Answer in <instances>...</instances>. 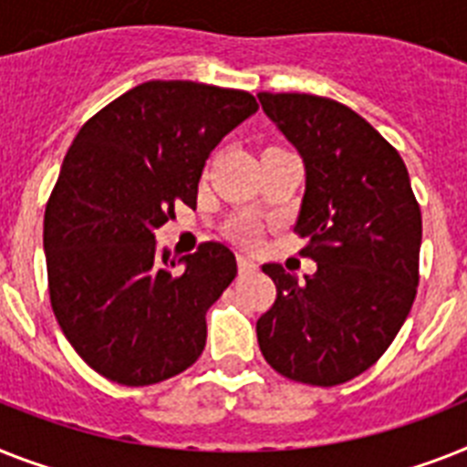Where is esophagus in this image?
<instances>
[{
    "instance_id": "obj_1",
    "label": "esophagus",
    "mask_w": 467,
    "mask_h": 467,
    "mask_svg": "<svg viewBox=\"0 0 467 467\" xmlns=\"http://www.w3.org/2000/svg\"><path fill=\"white\" fill-rule=\"evenodd\" d=\"M238 272H241V275H255L257 265L253 260H248V257L238 255Z\"/></svg>"
}]
</instances>
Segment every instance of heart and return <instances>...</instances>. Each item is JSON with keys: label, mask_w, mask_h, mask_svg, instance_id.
<instances>
[{"label": "heart", "mask_w": 467, "mask_h": 467, "mask_svg": "<svg viewBox=\"0 0 467 467\" xmlns=\"http://www.w3.org/2000/svg\"><path fill=\"white\" fill-rule=\"evenodd\" d=\"M229 234L241 245H248V248H255L257 243H260V226L255 222H250V219H238V222H234L229 226Z\"/></svg>", "instance_id": "1"}]
</instances>
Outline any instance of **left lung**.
Returning a JSON list of instances; mask_svg holds the SVG:
<instances>
[{"label":"left lung","instance_id":"1","mask_svg":"<svg viewBox=\"0 0 467 467\" xmlns=\"http://www.w3.org/2000/svg\"><path fill=\"white\" fill-rule=\"evenodd\" d=\"M262 109L306 161L294 231L317 272L298 281L262 265L276 286L257 319L262 356L279 375L337 387L391 346L420 281L422 214L408 169L360 114L329 98L260 92Z\"/></svg>","mask_w":467,"mask_h":467}]
</instances>
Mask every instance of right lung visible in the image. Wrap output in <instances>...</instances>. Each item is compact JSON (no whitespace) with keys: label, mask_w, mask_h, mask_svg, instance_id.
Here are the masks:
<instances>
[{"label":"right lung","mask_w":467,"mask_h":467,"mask_svg":"<svg viewBox=\"0 0 467 467\" xmlns=\"http://www.w3.org/2000/svg\"><path fill=\"white\" fill-rule=\"evenodd\" d=\"M245 90L148 80L83 123L45 210L49 300L64 337L95 372L148 387L191 368L205 315L236 279V257L202 243L157 253L173 207H195L210 152L255 114Z\"/></svg>","instance_id":"1"}]
</instances>
